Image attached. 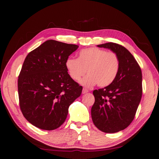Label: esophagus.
<instances>
[{"mask_svg": "<svg viewBox=\"0 0 159 159\" xmlns=\"http://www.w3.org/2000/svg\"><path fill=\"white\" fill-rule=\"evenodd\" d=\"M82 93H83V94H85V93H88V90L85 89V88H83V91H82Z\"/></svg>", "mask_w": 159, "mask_h": 159, "instance_id": "1", "label": "esophagus"}]
</instances>
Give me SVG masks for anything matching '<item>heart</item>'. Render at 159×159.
I'll list each match as a JSON object with an SVG mask.
<instances>
[{
    "mask_svg": "<svg viewBox=\"0 0 159 159\" xmlns=\"http://www.w3.org/2000/svg\"><path fill=\"white\" fill-rule=\"evenodd\" d=\"M65 66L69 76L74 80H79L83 75L88 74L80 80L87 88L98 84L105 87L116 78L120 69V60L114 52H107L98 48H90L80 50L78 58L68 57Z\"/></svg>",
    "mask_w": 159,
    "mask_h": 159,
    "instance_id": "b5f03b06",
    "label": "heart"
}]
</instances>
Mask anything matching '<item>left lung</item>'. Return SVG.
I'll list each match as a JSON object with an SVG mask.
<instances>
[{"label":"left lung","instance_id":"1","mask_svg":"<svg viewBox=\"0 0 159 159\" xmlns=\"http://www.w3.org/2000/svg\"><path fill=\"white\" fill-rule=\"evenodd\" d=\"M118 55L120 69L112 83L93 91L95 103L91 109L93 123L99 130L114 133L124 130L133 121L142 94L140 66L133 55L115 43L98 45Z\"/></svg>","mask_w":159,"mask_h":159}]
</instances>
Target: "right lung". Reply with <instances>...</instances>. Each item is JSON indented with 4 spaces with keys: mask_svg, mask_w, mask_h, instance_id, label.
<instances>
[{
    "mask_svg": "<svg viewBox=\"0 0 159 159\" xmlns=\"http://www.w3.org/2000/svg\"><path fill=\"white\" fill-rule=\"evenodd\" d=\"M79 45L48 40L29 52L18 77L20 109L32 125L52 130L65 121L82 86L69 76L65 61Z\"/></svg>",
    "mask_w": 159,
    "mask_h": 159,
    "instance_id": "1",
    "label": "right lung"
}]
</instances>
